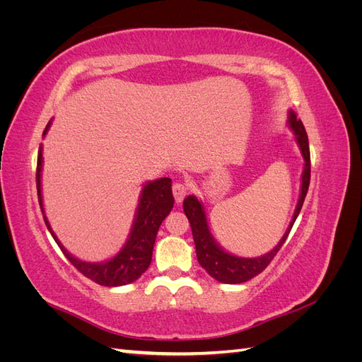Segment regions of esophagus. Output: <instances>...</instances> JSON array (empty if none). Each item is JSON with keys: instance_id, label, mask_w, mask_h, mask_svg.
<instances>
[{"instance_id": "obj_1", "label": "esophagus", "mask_w": 362, "mask_h": 362, "mask_svg": "<svg viewBox=\"0 0 362 362\" xmlns=\"http://www.w3.org/2000/svg\"><path fill=\"white\" fill-rule=\"evenodd\" d=\"M172 193H173V198L177 202H182V199L185 198V194L189 193V187L187 184L184 182H175L172 185Z\"/></svg>"}]
</instances>
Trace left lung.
I'll return each instance as SVG.
<instances>
[{
    "instance_id": "left-lung-1",
    "label": "left lung",
    "mask_w": 362,
    "mask_h": 362,
    "mask_svg": "<svg viewBox=\"0 0 362 362\" xmlns=\"http://www.w3.org/2000/svg\"><path fill=\"white\" fill-rule=\"evenodd\" d=\"M288 124L294 129L296 140H298L303 160H305V169L302 175V190H300L298 208H296L293 221L288 226V231L284 234L279 245L272 252H269V254L258 258H240L231 254H226L225 250H222L213 242L210 231H208L204 206L201 205V202L196 199L194 196H189V198L184 199L182 206H184V213L187 216L192 226V234H193L194 246H196V257H198L199 264L206 270L208 275L213 276L217 281L225 282V284H242L259 275V273L270 264L272 259L276 257L282 245L286 243V240L294 225V221L298 218L300 213V208L303 205L306 192H308V187H310V180H311L310 144H308V134H306L302 120L296 117L293 112H290Z\"/></svg>"
}]
</instances>
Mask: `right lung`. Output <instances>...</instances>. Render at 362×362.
Listing matches in <instances>:
<instances>
[{"label": "right lung", "instance_id": "1", "mask_svg": "<svg viewBox=\"0 0 362 362\" xmlns=\"http://www.w3.org/2000/svg\"><path fill=\"white\" fill-rule=\"evenodd\" d=\"M49 125H47L43 134L47 133ZM40 170H42V148H39L37 154V169H36V185H37V199L40 210L43 213L42 205V192H40ZM173 206L172 196V180L161 178L152 181L144 187L136 221L133 225V231L128 238L125 247L119 254L107 262L93 264V262H84L74 258L66 249H63L57 237L51 231V226L43 217L45 225L48 226L51 235L56 240L59 247L66 255L71 264L78 270L86 278L100 284L105 287H119L125 284L133 282L141 276V273L146 272L152 259V249H154L156 237L161 222L166 218Z\"/></svg>", "mask_w": 362, "mask_h": 362}]
</instances>
